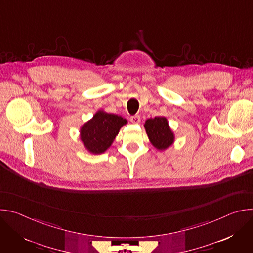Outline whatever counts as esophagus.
<instances>
[{
	"instance_id": "1",
	"label": "esophagus",
	"mask_w": 253,
	"mask_h": 253,
	"mask_svg": "<svg viewBox=\"0 0 253 253\" xmlns=\"http://www.w3.org/2000/svg\"><path fill=\"white\" fill-rule=\"evenodd\" d=\"M130 120H131V122H132L133 124H139V123H140V121H141V119H140V116H139V115L132 116V117L130 118Z\"/></svg>"
}]
</instances>
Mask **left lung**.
<instances>
[{"instance_id":"1","label":"left lung","mask_w":253,"mask_h":253,"mask_svg":"<svg viewBox=\"0 0 253 253\" xmlns=\"http://www.w3.org/2000/svg\"><path fill=\"white\" fill-rule=\"evenodd\" d=\"M146 130L150 143L159 151L168 149L175 141V135L165 117L149 118L145 121Z\"/></svg>"}]
</instances>
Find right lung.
Wrapping results in <instances>:
<instances>
[{
	"instance_id": "obj_1",
	"label": "right lung",
	"mask_w": 253,
	"mask_h": 253,
	"mask_svg": "<svg viewBox=\"0 0 253 253\" xmlns=\"http://www.w3.org/2000/svg\"><path fill=\"white\" fill-rule=\"evenodd\" d=\"M127 120L120 115L98 110L80 128V139L86 150L98 155L109 149Z\"/></svg>"
}]
</instances>
